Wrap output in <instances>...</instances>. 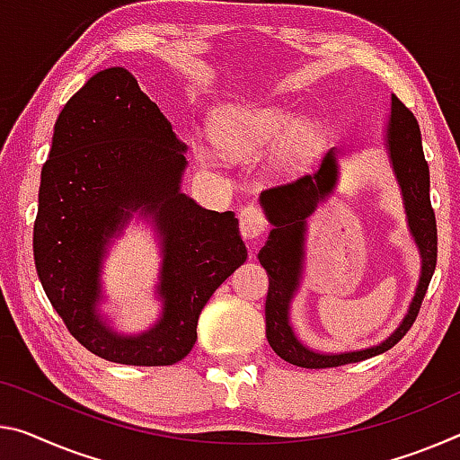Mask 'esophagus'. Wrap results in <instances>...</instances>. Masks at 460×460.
I'll return each instance as SVG.
<instances>
[{
    "instance_id": "esophagus-1",
    "label": "esophagus",
    "mask_w": 460,
    "mask_h": 460,
    "mask_svg": "<svg viewBox=\"0 0 460 460\" xmlns=\"http://www.w3.org/2000/svg\"><path fill=\"white\" fill-rule=\"evenodd\" d=\"M239 229H242V237L245 242H258L261 233L266 231V217L258 207L253 204H247L242 210H239Z\"/></svg>"
}]
</instances>
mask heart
<instances>
[{
  "label": "heart",
  "instance_id": "obj_1",
  "mask_svg": "<svg viewBox=\"0 0 460 460\" xmlns=\"http://www.w3.org/2000/svg\"><path fill=\"white\" fill-rule=\"evenodd\" d=\"M210 138L218 153L229 159L253 162L280 151V162L290 167L307 164L319 147L315 127L280 108H233L213 122ZM194 153L207 167L218 162L210 145H196Z\"/></svg>",
  "mask_w": 460,
  "mask_h": 460
}]
</instances>
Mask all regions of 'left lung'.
Returning <instances> with one entry per match:
<instances>
[{"label": "left lung", "mask_w": 460, "mask_h": 460, "mask_svg": "<svg viewBox=\"0 0 460 460\" xmlns=\"http://www.w3.org/2000/svg\"><path fill=\"white\" fill-rule=\"evenodd\" d=\"M383 147L387 151L393 176L403 200L405 221L410 235L420 253V280L415 287L405 317L381 344L352 352H319L303 344L290 323V305L298 293L305 272V237L307 218L315 213L335 192L340 181V151L330 149L322 164L309 176L296 178L288 184L268 188L260 194V207L264 208L270 229L268 242L258 253L260 264L268 272L266 298V338L276 354L301 368H332L352 364L376 354L387 352L410 332L420 305L424 301L428 284L436 268V218L429 204V170L421 147V133L415 116L391 96V112L383 128Z\"/></svg>", "instance_id": "8db88e82"}]
</instances>
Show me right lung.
I'll use <instances>...</instances> for the list:
<instances>
[{
    "label": "right lung",
    "mask_w": 460,
    "mask_h": 460,
    "mask_svg": "<svg viewBox=\"0 0 460 460\" xmlns=\"http://www.w3.org/2000/svg\"><path fill=\"white\" fill-rule=\"evenodd\" d=\"M186 151L125 67L92 75L55 122L40 173L34 264L69 333L100 358L133 367L184 358L204 305L247 258L235 215L202 208L181 192ZM135 214L154 225L163 256V309L137 334L116 331L99 309L107 250Z\"/></svg>",
    "instance_id": "add662e5"
}]
</instances>
